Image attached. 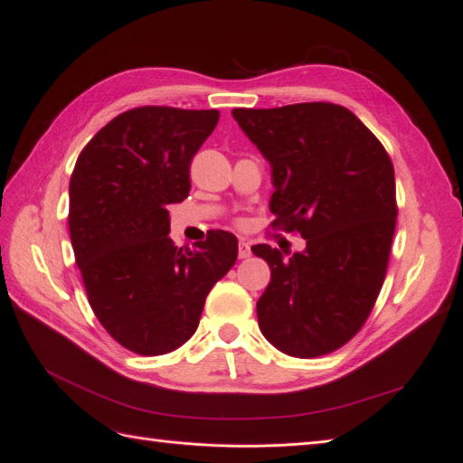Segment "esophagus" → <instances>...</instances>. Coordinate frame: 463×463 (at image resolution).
Returning <instances> with one entry per match:
<instances>
[{
  "mask_svg": "<svg viewBox=\"0 0 463 463\" xmlns=\"http://www.w3.org/2000/svg\"><path fill=\"white\" fill-rule=\"evenodd\" d=\"M237 256L241 258V260H245V258L250 256V245L247 241H239L237 245Z\"/></svg>",
  "mask_w": 463,
  "mask_h": 463,
  "instance_id": "esophagus-1",
  "label": "esophagus"
}]
</instances>
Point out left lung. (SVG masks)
I'll use <instances>...</instances> for the list:
<instances>
[{
  "label": "left lung",
  "mask_w": 463,
  "mask_h": 463,
  "mask_svg": "<svg viewBox=\"0 0 463 463\" xmlns=\"http://www.w3.org/2000/svg\"><path fill=\"white\" fill-rule=\"evenodd\" d=\"M232 116L271 167L273 224L306 239L288 262L269 245L252 249L271 269L258 326L287 355L330 354L357 335L383 283L397 222L392 159L338 104L235 108Z\"/></svg>",
  "instance_id": "1"
}]
</instances>
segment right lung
Returning <instances> with one entry per match:
<instances>
[{"label":"right lung","mask_w":463,"mask_h":463,"mask_svg":"<svg viewBox=\"0 0 463 463\" xmlns=\"http://www.w3.org/2000/svg\"><path fill=\"white\" fill-rule=\"evenodd\" d=\"M218 109L142 106L90 138L70 178V239L89 304L123 347L163 355L197 330L209 290L237 260V239L207 233L184 252L167 207L190 194V163Z\"/></svg>","instance_id":"1"}]
</instances>
